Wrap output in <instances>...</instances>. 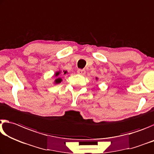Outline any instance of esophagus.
I'll list each match as a JSON object with an SVG mask.
<instances>
[{
	"mask_svg": "<svg viewBox=\"0 0 154 154\" xmlns=\"http://www.w3.org/2000/svg\"><path fill=\"white\" fill-rule=\"evenodd\" d=\"M78 74H80V75H84L85 74V73H86V72H85V69H78Z\"/></svg>",
	"mask_w": 154,
	"mask_h": 154,
	"instance_id": "34e87169",
	"label": "esophagus"
}]
</instances>
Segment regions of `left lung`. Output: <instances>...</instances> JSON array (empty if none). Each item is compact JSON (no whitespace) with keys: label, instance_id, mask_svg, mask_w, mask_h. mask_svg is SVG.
I'll list each match as a JSON object with an SVG mask.
<instances>
[{"label":"left lung","instance_id":"obj_1","mask_svg":"<svg viewBox=\"0 0 154 154\" xmlns=\"http://www.w3.org/2000/svg\"><path fill=\"white\" fill-rule=\"evenodd\" d=\"M95 79H96V80H98V78L96 77V78H95Z\"/></svg>","mask_w":154,"mask_h":154}]
</instances>
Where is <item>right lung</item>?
<instances>
[{
	"label": "right lung",
	"mask_w": 154,
	"mask_h": 154,
	"mask_svg": "<svg viewBox=\"0 0 154 154\" xmlns=\"http://www.w3.org/2000/svg\"><path fill=\"white\" fill-rule=\"evenodd\" d=\"M63 74H67V71H65V70H63ZM61 73H62V71H60V70H59V71H57L56 72L54 73V76L55 77V80L54 81V85H57V84H59V83L61 82L62 81V79L60 77V75H61Z\"/></svg>",
	"instance_id": "1"
}]
</instances>
